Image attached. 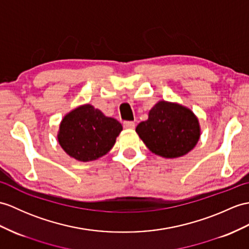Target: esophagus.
Returning a JSON list of instances; mask_svg holds the SVG:
<instances>
[{
	"label": "esophagus",
	"mask_w": 249,
	"mask_h": 249,
	"mask_svg": "<svg viewBox=\"0 0 249 249\" xmlns=\"http://www.w3.org/2000/svg\"><path fill=\"white\" fill-rule=\"evenodd\" d=\"M123 127L125 129H134L136 127V124L135 122H132V121H124Z\"/></svg>",
	"instance_id": "obj_1"
}]
</instances>
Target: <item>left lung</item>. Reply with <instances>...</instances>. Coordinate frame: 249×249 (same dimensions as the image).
<instances>
[{
	"label": "left lung",
	"instance_id": "1",
	"mask_svg": "<svg viewBox=\"0 0 249 249\" xmlns=\"http://www.w3.org/2000/svg\"><path fill=\"white\" fill-rule=\"evenodd\" d=\"M136 131L149 151L165 158L188 154L200 135L198 120L190 109L163 101L156 104Z\"/></svg>",
	"mask_w": 249,
	"mask_h": 249
}]
</instances>
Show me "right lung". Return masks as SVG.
Segmentation results:
<instances>
[{"label": "right lung", "mask_w": 249, "mask_h": 249, "mask_svg": "<svg viewBox=\"0 0 249 249\" xmlns=\"http://www.w3.org/2000/svg\"><path fill=\"white\" fill-rule=\"evenodd\" d=\"M122 129L115 119L105 117L93 106L84 105L63 118L58 141L68 155L87 162L110 151Z\"/></svg>", "instance_id": "obj_1"}]
</instances>
